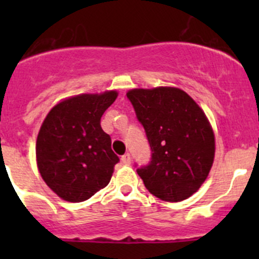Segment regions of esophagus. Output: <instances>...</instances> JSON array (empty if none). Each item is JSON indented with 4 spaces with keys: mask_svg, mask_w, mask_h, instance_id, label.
<instances>
[{
    "mask_svg": "<svg viewBox=\"0 0 259 259\" xmlns=\"http://www.w3.org/2000/svg\"><path fill=\"white\" fill-rule=\"evenodd\" d=\"M121 161L124 164H126V165H129V164L132 163V155H130L129 153H125L124 155L121 156Z\"/></svg>",
    "mask_w": 259,
    "mask_h": 259,
    "instance_id": "34e87169",
    "label": "esophagus"
}]
</instances>
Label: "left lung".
<instances>
[{"mask_svg": "<svg viewBox=\"0 0 259 259\" xmlns=\"http://www.w3.org/2000/svg\"><path fill=\"white\" fill-rule=\"evenodd\" d=\"M151 149L137 169L146 189L166 202H180L207 179L214 159V134L194 100L177 88L134 89L126 94Z\"/></svg>", "mask_w": 259, "mask_h": 259, "instance_id": "obj_1", "label": "left lung"}]
</instances>
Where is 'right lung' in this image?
Wrapping results in <instances>:
<instances>
[{"label": "right lung", "mask_w": 259, "mask_h": 259, "mask_svg": "<svg viewBox=\"0 0 259 259\" xmlns=\"http://www.w3.org/2000/svg\"><path fill=\"white\" fill-rule=\"evenodd\" d=\"M116 96V91L74 96L57 104L44 120L36 142L38 170L67 202H83L110 182L120 159L100 120Z\"/></svg>", "instance_id": "add662e5"}]
</instances>
